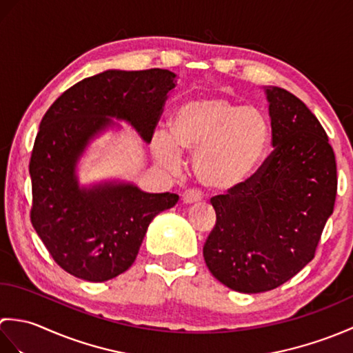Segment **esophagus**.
I'll list each match as a JSON object with an SVG mask.
<instances>
[{
    "label": "esophagus",
    "mask_w": 353,
    "mask_h": 353,
    "mask_svg": "<svg viewBox=\"0 0 353 353\" xmlns=\"http://www.w3.org/2000/svg\"><path fill=\"white\" fill-rule=\"evenodd\" d=\"M200 199H201L200 192L194 191V190H188V191H185V192H183V196H182L183 203H186V205H194V203H199Z\"/></svg>",
    "instance_id": "esophagus-1"
}]
</instances>
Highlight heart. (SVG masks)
<instances>
[{
	"instance_id": "obj_1",
	"label": "heart",
	"mask_w": 353,
	"mask_h": 353,
	"mask_svg": "<svg viewBox=\"0 0 353 353\" xmlns=\"http://www.w3.org/2000/svg\"><path fill=\"white\" fill-rule=\"evenodd\" d=\"M272 125L259 108L243 106L224 95L194 97L177 104L170 134L157 132L153 153L174 168L181 154L194 156L197 182L214 192L241 188L264 162Z\"/></svg>"
}]
</instances>
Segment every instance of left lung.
I'll use <instances>...</instances> for the list:
<instances>
[{"mask_svg":"<svg viewBox=\"0 0 353 353\" xmlns=\"http://www.w3.org/2000/svg\"><path fill=\"white\" fill-rule=\"evenodd\" d=\"M265 94L273 152L241 188L211 199L216 223L203 245L212 276L247 294L312 261L336 197L335 154L316 115L282 88Z\"/></svg>","mask_w":353,"mask_h":353,"instance_id":"obj_1","label":"left lung"}]
</instances>
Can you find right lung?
<instances>
[{
  "mask_svg": "<svg viewBox=\"0 0 353 353\" xmlns=\"http://www.w3.org/2000/svg\"><path fill=\"white\" fill-rule=\"evenodd\" d=\"M174 86L176 74L168 70H109L71 86L43 115L30 157V219L65 272L89 282L124 273L137 259L148 224L177 203V194H150L133 183L80 188L76 176L89 141L115 124L110 118L124 119L152 141Z\"/></svg>",
  "mask_w": 353,
  "mask_h": 353,
  "instance_id": "1",
  "label": "right lung"
}]
</instances>
